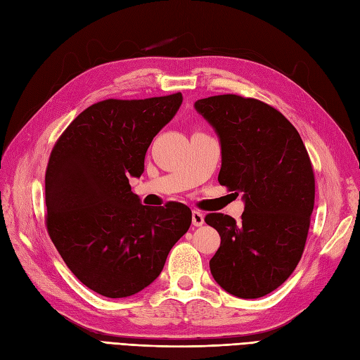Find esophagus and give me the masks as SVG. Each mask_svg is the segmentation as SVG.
Instances as JSON below:
<instances>
[{"mask_svg": "<svg viewBox=\"0 0 360 360\" xmlns=\"http://www.w3.org/2000/svg\"><path fill=\"white\" fill-rule=\"evenodd\" d=\"M191 222H193V225L195 226H202L205 224V216L200 213V211H193L191 213Z\"/></svg>", "mask_w": 360, "mask_h": 360, "instance_id": "34e87169", "label": "esophagus"}]
</instances>
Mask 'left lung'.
I'll return each instance as SVG.
<instances>
[{"instance_id":"obj_1","label":"left lung","mask_w":360,"mask_h":360,"mask_svg":"<svg viewBox=\"0 0 360 360\" xmlns=\"http://www.w3.org/2000/svg\"><path fill=\"white\" fill-rule=\"evenodd\" d=\"M195 109L219 138L220 186L242 193L245 204L240 222L205 217L220 236L211 275L234 297H264L289 278L306 245L315 204L309 153L289 120L260 100L214 96Z\"/></svg>"}]
</instances>
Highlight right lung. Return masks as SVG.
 <instances>
[{
	"label": "right lung",
	"mask_w": 360,
	"mask_h": 360,
	"mask_svg": "<svg viewBox=\"0 0 360 360\" xmlns=\"http://www.w3.org/2000/svg\"><path fill=\"white\" fill-rule=\"evenodd\" d=\"M181 105V92L98 101L77 115L50 155L49 234L70 271L103 297L126 298L152 284L191 225L187 205L150 208L129 186Z\"/></svg>",
	"instance_id": "right-lung-1"
}]
</instances>
